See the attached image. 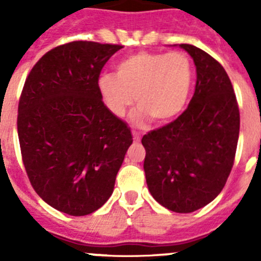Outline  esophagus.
<instances>
[{"label": "esophagus", "instance_id": "34e87169", "mask_svg": "<svg viewBox=\"0 0 261 261\" xmlns=\"http://www.w3.org/2000/svg\"><path fill=\"white\" fill-rule=\"evenodd\" d=\"M132 135H133V140H135L136 142H138L140 140H141V136H140V133L136 132V130H132Z\"/></svg>", "mask_w": 261, "mask_h": 261}]
</instances>
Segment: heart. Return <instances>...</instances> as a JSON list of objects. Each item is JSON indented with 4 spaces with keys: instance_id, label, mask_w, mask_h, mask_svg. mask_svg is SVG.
Returning a JSON list of instances; mask_svg holds the SVG:
<instances>
[{
    "instance_id": "1",
    "label": "heart",
    "mask_w": 261,
    "mask_h": 261,
    "mask_svg": "<svg viewBox=\"0 0 261 261\" xmlns=\"http://www.w3.org/2000/svg\"><path fill=\"white\" fill-rule=\"evenodd\" d=\"M192 80V64L186 53L138 52L117 64L116 75H100L98 90L115 116H124L135 98L138 107L132 115L133 123L144 124L151 117L162 124L183 111Z\"/></svg>"
}]
</instances>
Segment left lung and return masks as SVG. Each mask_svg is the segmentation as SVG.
Wrapping results in <instances>:
<instances>
[{"instance_id": "obj_1", "label": "left lung", "mask_w": 261, "mask_h": 261, "mask_svg": "<svg viewBox=\"0 0 261 261\" xmlns=\"http://www.w3.org/2000/svg\"><path fill=\"white\" fill-rule=\"evenodd\" d=\"M196 66L195 94L172 123L142 137L144 170L155 201L176 213H192L213 201L234 165L239 108L220 62L200 48L179 44Z\"/></svg>"}]
</instances>
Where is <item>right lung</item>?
Returning a JSON list of instances; mask_svg holds the SVG:
<instances>
[{
    "instance_id": "obj_1",
    "label": "right lung",
    "mask_w": 261,
    "mask_h": 261,
    "mask_svg": "<svg viewBox=\"0 0 261 261\" xmlns=\"http://www.w3.org/2000/svg\"><path fill=\"white\" fill-rule=\"evenodd\" d=\"M121 45L71 41L31 69L18 106L23 165L41 199L69 216L98 211L114 192L133 138L107 110L100 70Z\"/></svg>"
}]
</instances>
